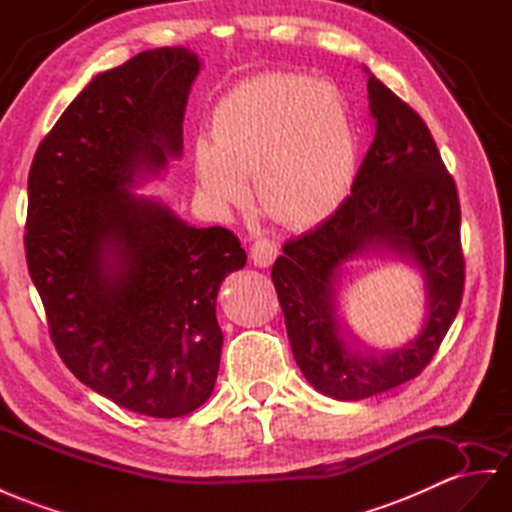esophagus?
<instances>
[{"label":"esophagus","instance_id":"esophagus-1","mask_svg":"<svg viewBox=\"0 0 512 512\" xmlns=\"http://www.w3.org/2000/svg\"><path fill=\"white\" fill-rule=\"evenodd\" d=\"M277 255H279V244L272 238H257L251 244V259H253V264L259 268L270 266L272 261L277 259Z\"/></svg>","mask_w":512,"mask_h":512}]
</instances>
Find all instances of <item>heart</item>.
I'll use <instances>...</instances> for the list:
<instances>
[{"instance_id": "heart-1", "label": "heart", "mask_w": 512, "mask_h": 512, "mask_svg": "<svg viewBox=\"0 0 512 512\" xmlns=\"http://www.w3.org/2000/svg\"><path fill=\"white\" fill-rule=\"evenodd\" d=\"M194 179L216 209L246 201L287 229H309L335 214L352 188L357 144L339 90L298 73H266L218 103L212 140L194 147Z\"/></svg>"}]
</instances>
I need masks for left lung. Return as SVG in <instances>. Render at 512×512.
Segmentation results:
<instances>
[{
    "mask_svg": "<svg viewBox=\"0 0 512 512\" xmlns=\"http://www.w3.org/2000/svg\"><path fill=\"white\" fill-rule=\"evenodd\" d=\"M368 93L376 136L350 196L322 225L285 242L272 266L298 368L335 400L370 398L422 374L456 318L465 287L461 203L435 140L422 116L374 75ZM372 245L413 258L429 292L423 333L381 358L345 348L332 303L338 266Z\"/></svg>",
    "mask_w": 512,
    "mask_h": 512,
    "instance_id": "1",
    "label": "left lung"
}]
</instances>
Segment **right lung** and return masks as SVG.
Returning a JSON list of instances; mask_svg holds the SVG:
<instances>
[{"label":"right lung","mask_w":512,"mask_h":512,"mask_svg":"<svg viewBox=\"0 0 512 512\" xmlns=\"http://www.w3.org/2000/svg\"><path fill=\"white\" fill-rule=\"evenodd\" d=\"M199 69L192 51L160 47L97 75L28 177L25 259L60 359L114 404L160 419L212 396L218 287L246 264L233 231L188 227L129 190L181 155Z\"/></svg>","instance_id":"1"}]
</instances>
